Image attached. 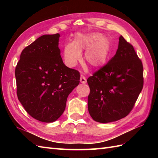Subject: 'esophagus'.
<instances>
[{
    "label": "esophagus",
    "instance_id": "34e87169",
    "mask_svg": "<svg viewBox=\"0 0 158 158\" xmlns=\"http://www.w3.org/2000/svg\"><path fill=\"white\" fill-rule=\"evenodd\" d=\"M80 82H81V83H86V79L83 75H81V77H80Z\"/></svg>",
    "mask_w": 158,
    "mask_h": 158
}]
</instances>
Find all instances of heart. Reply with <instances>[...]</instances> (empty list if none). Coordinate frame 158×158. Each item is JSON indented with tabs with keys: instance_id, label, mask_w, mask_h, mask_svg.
<instances>
[{
	"instance_id": "heart-1",
	"label": "heart",
	"mask_w": 158,
	"mask_h": 158,
	"mask_svg": "<svg viewBox=\"0 0 158 158\" xmlns=\"http://www.w3.org/2000/svg\"><path fill=\"white\" fill-rule=\"evenodd\" d=\"M83 50H85L86 63L93 69H98L108 60L111 45L109 39L101 33H77L73 42L67 43L64 46L63 57L66 64L69 67L75 66L81 60V52Z\"/></svg>"
}]
</instances>
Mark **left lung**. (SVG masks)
Wrapping results in <instances>:
<instances>
[{
    "label": "left lung",
    "instance_id": "obj_1",
    "mask_svg": "<svg viewBox=\"0 0 158 158\" xmlns=\"http://www.w3.org/2000/svg\"><path fill=\"white\" fill-rule=\"evenodd\" d=\"M119 40L115 55L87 80L90 89L89 113L100 123L115 122L126 117L143 87L141 60L122 36Z\"/></svg>",
    "mask_w": 158,
    "mask_h": 158
}]
</instances>
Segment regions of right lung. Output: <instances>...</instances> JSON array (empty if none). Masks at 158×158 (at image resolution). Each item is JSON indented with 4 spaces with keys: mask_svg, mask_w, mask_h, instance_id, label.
Segmentation results:
<instances>
[{
    "mask_svg": "<svg viewBox=\"0 0 158 158\" xmlns=\"http://www.w3.org/2000/svg\"><path fill=\"white\" fill-rule=\"evenodd\" d=\"M60 35H45L26 47L17 64V95L30 115L53 122L62 115L69 94L79 85L78 70L63 63Z\"/></svg>",
    "mask_w": 158,
    "mask_h": 158,
    "instance_id": "right-lung-1",
    "label": "right lung"
}]
</instances>
